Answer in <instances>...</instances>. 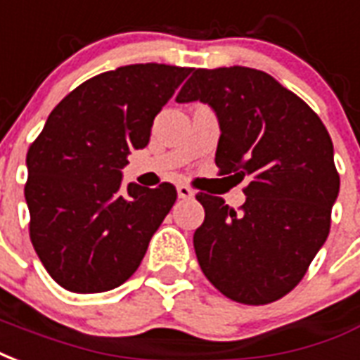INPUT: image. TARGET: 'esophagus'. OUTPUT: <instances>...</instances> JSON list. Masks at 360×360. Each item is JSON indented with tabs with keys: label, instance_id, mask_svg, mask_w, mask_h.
Here are the masks:
<instances>
[{
	"label": "esophagus",
	"instance_id": "obj_1",
	"mask_svg": "<svg viewBox=\"0 0 360 360\" xmlns=\"http://www.w3.org/2000/svg\"><path fill=\"white\" fill-rule=\"evenodd\" d=\"M177 194H179V198H193L194 196L193 188L187 185H177Z\"/></svg>",
	"mask_w": 360,
	"mask_h": 360
}]
</instances>
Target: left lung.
<instances>
[{
    "label": "left lung",
    "mask_w": 360,
    "mask_h": 360,
    "mask_svg": "<svg viewBox=\"0 0 360 360\" xmlns=\"http://www.w3.org/2000/svg\"><path fill=\"white\" fill-rule=\"evenodd\" d=\"M175 101L214 108L219 173L250 177L238 212L219 196L196 194L206 212L193 238L202 273L233 302L281 300L330 233L340 175L326 127L295 93L246 66L198 68Z\"/></svg>",
    "instance_id": "8db88e82"
}]
</instances>
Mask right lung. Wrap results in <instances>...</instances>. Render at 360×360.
Here are the masks:
<instances>
[{
  "label": "right lung",
  "mask_w": 360,
  "mask_h": 360,
  "mask_svg": "<svg viewBox=\"0 0 360 360\" xmlns=\"http://www.w3.org/2000/svg\"><path fill=\"white\" fill-rule=\"evenodd\" d=\"M191 72L156 63L103 72L53 108L28 148L30 240L63 288H118L143 262L177 191L172 183L126 191L122 167L148 145L156 114Z\"/></svg>",
  "instance_id": "1"
}]
</instances>
